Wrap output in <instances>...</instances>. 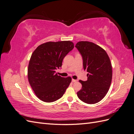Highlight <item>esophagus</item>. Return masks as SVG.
Returning a JSON list of instances; mask_svg holds the SVG:
<instances>
[{
  "instance_id": "1",
  "label": "esophagus",
  "mask_w": 134,
  "mask_h": 134,
  "mask_svg": "<svg viewBox=\"0 0 134 134\" xmlns=\"http://www.w3.org/2000/svg\"><path fill=\"white\" fill-rule=\"evenodd\" d=\"M77 81H78V80H76V79H72V82H77Z\"/></svg>"
}]
</instances>
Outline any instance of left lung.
Listing matches in <instances>:
<instances>
[{
  "mask_svg": "<svg viewBox=\"0 0 134 134\" xmlns=\"http://www.w3.org/2000/svg\"><path fill=\"white\" fill-rule=\"evenodd\" d=\"M75 47L82 56L84 69L88 72L87 81L79 80L82 87L77 96L86 103H98L106 95L111 84L110 59L103 48L92 42L79 41Z\"/></svg>",
  "mask_w": 134,
  "mask_h": 134,
  "instance_id": "left-lung-1",
  "label": "left lung"
}]
</instances>
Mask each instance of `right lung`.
I'll return each mask as SVG.
<instances>
[{
	"label": "right lung",
	"instance_id": "add662e5",
	"mask_svg": "<svg viewBox=\"0 0 134 134\" xmlns=\"http://www.w3.org/2000/svg\"><path fill=\"white\" fill-rule=\"evenodd\" d=\"M74 48L70 41L47 42L32 53L28 67V80L35 94L43 102H52L64 95L71 78L60 76L55 70L62 66L63 60Z\"/></svg>",
	"mask_w": 134,
	"mask_h": 134
}]
</instances>
